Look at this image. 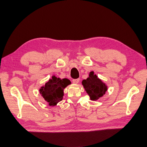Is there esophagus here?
Masks as SVG:
<instances>
[{"instance_id":"34e87169","label":"esophagus","mask_w":147,"mask_h":147,"mask_svg":"<svg viewBox=\"0 0 147 147\" xmlns=\"http://www.w3.org/2000/svg\"><path fill=\"white\" fill-rule=\"evenodd\" d=\"M80 79H73V82L74 84H78L79 82Z\"/></svg>"}]
</instances>
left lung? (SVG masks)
<instances>
[{
	"instance_id": "1",
	"label": "left lung",
	"mask_w": 147,
	"mask_h": 147,
	"mask_svg": "<svg viewBox=\"0 0 147 147\" xmlns=\"http://www.w3.org/2000/svg\"><path fill=\"white\" fill-rule=\"evenodd\" d=\"M82 84L91 100L96 101L103 96L107 90L106 85L98 79L93 71L90 73L87 79L82 80Z\"/></svg>"
}]
</instances>
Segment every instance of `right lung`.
<instances>
[{"instance_id": "add662e5", "label": "right lung", "mask_w": 147, "mask_h": 147, "mask_svg": "<svg viewBox=\"0 0 147 147\" xmlns=\"http://www.w3.org/2000/svg\"><path fill=\"white\" fill-rule=\"evenodd\" d=\"M70 84V80L68 79H61L54 76L45 86L41 87L40 92L49 105L54 106L62 100L63 89Z\"/></svg>"}]
</instances>
